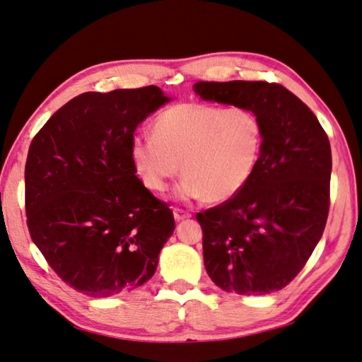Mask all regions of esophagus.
Listing matches in <instances>:
<instances>
[{"label": "esophagus", "mask_w": 362, "mask_h": 362, "mask_svg": "<svg viewBox=\"0 0 362 362\" xmlns=\"http://www.w3.org/2000/svg\"><path fill=\"white\" fill-rule=\"evenodd\" d=\"M173 215H175V220L176 221H181V220H186V218H191V213L182 210V209H173Z\"/></svg>", "instance_id": "34e87169"}]
</instances>
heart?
<instances>
[{"label":"heart","instance_id":"obj_1","mask_svg":"<svg viewBox=\"0 0 362 362\" xmlns=\"http://www.w3.org/2000/svg\"><path fill=\"white\" fill-rule=\"evenodd\" d=\"M263 147L264 127L253 110L182 103L160 112L153 136H134L129 157L147 191L165 192L181 170V199L221 204L248 185Z\"/></svg>","mask_w":362,"mask_h":362}]
</instances>
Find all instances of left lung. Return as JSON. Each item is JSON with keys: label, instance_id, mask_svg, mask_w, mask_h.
<instances>
[{"label": "left lung", "instance_id": "left-lung-1", "mask_svg": "<svg viewBox=\"0 0 362 362\" xmlns=\"http://www.w3.org/2000/svg\"><path fill=\"white\" fill-rule=\"evenodd\" d=\"M194 91L205 100L250 109L264 127L263 153L248 185L234 199L197 213L205 269L226 292H276L303 269L327 223V134L279 83L197 81Z\"/></svg>", "mask_w": 362, "mask_h": 362}]
</instances>
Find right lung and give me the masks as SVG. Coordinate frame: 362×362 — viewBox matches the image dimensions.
<instances>
[{
	"label": "right lung",
	"instance_id": "right-lung-1",
	"mask_svg": "<svg viewBox=\"0 0 362 362\" xmlns=\"http://www.w3.org/2000/svg\"><path fill=\"white\" fill-rule=\"evenodd\" d=\"M168 100L153 85L83 93L28 149V233L56 274L90 297L149 281L175 230L173 211L142 186L129 157L136 128Z\"/></svg>",
	"mask_w": 362,
	"mask_h": 362
}]
</instances>
